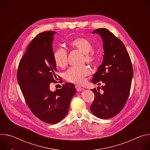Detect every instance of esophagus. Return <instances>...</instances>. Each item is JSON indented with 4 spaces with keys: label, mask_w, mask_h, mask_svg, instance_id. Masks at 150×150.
Instances as JSON below:
<instances>
[{
    "label": "esophagus",
    "mask_w": 150,
    "mask_h": 150,
    "mask_svg": "<svg viewBox=\"0 0 150 150\" xmlns=\"http://www.w3.org/2000/svg\"><path fill=\"white\" fill-rule=\"evenodd\" d=\"M75 88H76V90L77 91H82V90H83V88H82V87L78 86V85H75Z\"/></svg>",
    "instance_id": "34e87169"
}]
</instances>
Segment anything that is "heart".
<instances>
[{
	"instance_id": "heart-1",
	"label": "heart",
	"mask_w": 150,
	"mask_h": 150,
	"mask_svg": "<svg viewBox=\"0 0 150 150\" xmlns=\"http://www.w3.org/2000/svg\"><path fill=\"white\" fill-rule=\"evenodd\" d=\"M69 46L73 49H75L82 53L87 63L93 64L97 60V56L93 51V46L91 42L87 39L79 37L72 40ZM53 59L56 66L63 68H65L68 62L67 51L63 48L59 47L53 53ZM90 74V69L86 67H72L69 68L65 73L63 76L67 81L76 83L81 84L85 81V78Z\"/></svg>"
}]
</instances>
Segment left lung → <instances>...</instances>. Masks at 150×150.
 <instances>
[{"label":"left lung","mask_w":150,"mask_h":150,"mask_svg":"<svg viewBox=\"0 0 150 150\" xmlns=\"http://www.w3.org/2000/svg\"><path fill=\"white\" fill-rule=\"evenodd\" d=\"M103 39L104 55L101 65L93 75L92 82L100 85L92 89L95 95L90 106L91 112L100 119H110L117 115L123 108L129 96L133 69L130 56L123 42L106 28H98L93 32Z\"/></svg>","instance_id":"obj_1"}]
</instances>
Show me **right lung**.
Here are the masks:
<instances>
[{"label": "right lung", "mask_w": 150, "mask_h": 150, "mask_svg": "<svg viewBox=\"0 0 150 150\" xmlns=\"http://www.w3.org/2000/svg\"><path fill=\"white\" fill-rule=\"evenodd\" d=\"M56 32L38 34L20 60L17 80L32 113L47 123H56L67 115L71 100L76 93L74 84L65 83L52 92L50 84L56 82V65L52 43Z\"/></svg>", "instance_id": "add662e5"}]
</instances>
